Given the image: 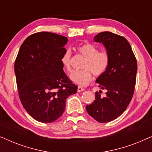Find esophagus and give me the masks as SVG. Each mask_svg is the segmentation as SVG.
<instances>
[{
    "label": "esophagus",
    "instance_id": "obj_1",
    "mask_svg": "<svg viewBox=\"0 0 152 152\" xmlns=\"http://www.w3.org/2000/svg\"><path fill=\"white\" fill-rule=\"evenodd\" d=\"M85 90V89L84 88H82V87H81V86H78V88H77V92H82V91H84Z\"/></svg>",
    "mask_w": 152,
    "mask_h": 152
}]
</instances>
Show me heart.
<instances>
[{"label":"heart","instance_id":"obj_1","mask_svg":"<svg viewBox=\"0 0 152 152\" xmlns=\"http://www.w3.org/2000/svg\"><path fill=\"white\" fill-rule=\"evenodd\" d=\"M77 51L85 57L81 70H75L70 75V79L79 86H87L93 80V75L99 77L107 71L110 63L109 53L105 51H99L95 45L91 43H86L77 48ZM71 53L68 50L64 52L61 57L63 67L70 71Z\"/></svg>","mask_w":152,"mask_h":152}]
</instances>
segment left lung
I'll return each mask as SVG.
<instances>
[{
    "label": "left lung",
    "mask_w": 152,
    "mask_h": 152,
    "mask_svg": "<svg viewBox=\"0 0 152 152\" xmlns=\"http://www.w3.org/2000/svg\"><path fill=\"white\" fill-rule=\"evenodd\" d=\"M95 42L103 43L110 57L107 71L98 77L99 87L107 90L95 93V100L86 107L91 117L101 123L119 117L132 100L136 81L137 61L132 47L124 37L110 32H100L95 37Z\"/></svg>",
    "instance_id": "8db88e82"
}]
</instances>
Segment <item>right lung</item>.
Masks as SVG:
<instances>
[{
	"label": "right lung",
	"instance_id": "obj_1",
	"mask_svg": "<svg viewBox=\"0 0 152 152\" xmlns=\"http://www.w3.org/2000/svg\"><path fill=\"white\" fill-rule=\"evenodd\" d=\"M66 37L48 32L34 33L22 43L14 72L24 109L37 121L50 123L61 117L66 98L77 93L63 70L61 57Z\"/></svg>",
	"mask_w": 152,
	"mask_h": 152
}]
</instances>
